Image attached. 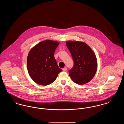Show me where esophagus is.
Masks as SVG:
<instances>
[{
    "label": "esophagus",
    "mask_w": 124,
    "mask_h": 124,
    "mask_svg": "<svg viewBox=\"0 0 124 124\" xmlns=\"http://www.w3.org/2000/svg\"><path fill=\"white\" fill-rule=\"evenodd\" d=\"M66 70H67V68H66V67H64V68L63 69V71H66Z\"/></svg>",
    "instance_id": "esophagus-1"
}]
</instances>
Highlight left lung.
<instances>
[{
    "label": "left lung",
    "mask_w": 124,
    "mask_h": 124,
    "mask_svg": "<svg viewBox=\"0 0 124 124\" xmlns=\"http://www.w3.org/2000/svg\"><path fill=\"white\" fill-rule=\"evenodd\" d=\"M66 45L73 60V67L69 74L73 82L78 85L89 82L94 76L97 60L91 48L83 42L68 41Z\"/></svg>",
    "instance_id": "left-lung-1"
}]
</instances>
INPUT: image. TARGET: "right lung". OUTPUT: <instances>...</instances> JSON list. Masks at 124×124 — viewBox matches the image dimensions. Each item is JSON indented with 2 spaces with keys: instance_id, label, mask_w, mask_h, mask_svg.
<instances>
[{
  "instance_id": "right-lung-1",
  "label": "right lung",
  "mask_w": 124,
  "mask_h": 124,
  "mask_svg": "<svg viewBox=\"0 0 124 124\" xmlns=\"http://www.w3.org/2000/svg\"><path fill=\"white\" fill-rule=\"evenodd\" d=\"M59 45L58 42L46 40L39 43L30 50L27 67L30 77L35 82L42 85L51 84L62 71L54 56Z\"/></svg>"
}]
</instances>
